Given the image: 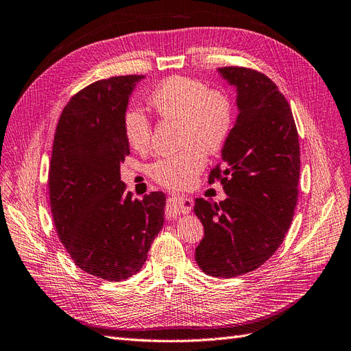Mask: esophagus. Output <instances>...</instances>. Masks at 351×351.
I'll list each match as a JSON object with an SVG mask.
<instances>
[{"label":"esophagus","instance_id":"esophagus-1","mask_svg":"<svg viewBox=\"0 0 351 351\" xmlns=\"http://www.w3.org/2000/svg\"><path fill=\"white\" fill-rule=\"evenodd\" d=\"M193 207V202L189 198H185L182 195H176V197H170L167 199V208H166V215L167 217H178L181 215L189 213V210Z\"/></svg>","mask_w":351,"mask_h":351}]
</instances>
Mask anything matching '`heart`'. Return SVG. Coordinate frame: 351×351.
<instances>
[{
    "label": "heart",
    "instance_id": "b5f03b06",
    "mask_svg": "<svg viewBox=\"0 0 351 351\" xmlns=\"http://www.w3.org/2000/svg\"><path fill=\"white\" fill-rule=\"evenodd\" d=\"M148 104L160 119H176L179 144L184 148L157 158L148 167L156 182L182 186L202 172L207 153H216L228 141L235 122L231 97L223 89L208 88L188 76H170L148 97ZM128 144L144 153L153 143V123L141 110L128 107L122 117Z\"/></svg>",
    "mask_w": 351,
    "mask_h": 351
}]
</instances>
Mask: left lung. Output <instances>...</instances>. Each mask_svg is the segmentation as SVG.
I'll use <instances>...</instances> for the list:
<instances>
[{
  "label": "left lung",
  "instance_id": "obj_1",
  "mask_svg": "<svg viewBox=\"0 0 351 351\" xmlns=\"http://www.w3.org/2000/svg\"><path fill=\"white\" fill-rule=\"evenodd\" d=\"M219 72L238 89L239 114L208 175L228 198H195L204 226L195 260L210 276L234 278L262 266L284 241L298 198L300 144L291 107L272 79L239 66Z\"/></svg>",
  "mask_w": 351,
  "mask_h": 351
}]
</instances>
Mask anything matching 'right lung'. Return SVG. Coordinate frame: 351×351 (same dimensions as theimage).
Returning <instances> with one entry per match:
<instances>
[{
    "mask_svg": "<svg viewBox=\"0 0 351 351\" xmlns=\"http://www.w3.org/2000/svg\"><path fill=\"white\" fill-rule=\"evenodd\" d=\"M143 75L113 76L64 106L48 170L49 206L60 241L84 272L110 282L135 275L165 220L162 191L132 198L120 181L129 154L122 117Z\"/></svg>",
    "mask_w": 351,
    "mask_h": 351,
    "instance_id": "right-lung-1",
    "label": "right lung"
}]
</instances>
